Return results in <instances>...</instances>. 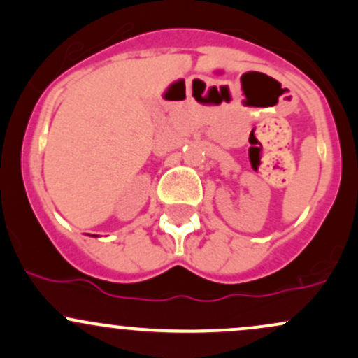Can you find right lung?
I'll return each instance as SVG.
<instances>
[{"mask_svg":"<svg viewBox=\"0 0 358 358\" xmlns=\"http://www.w3.org/2000/svg\"><path fill=\"white\" fill-rule=\"evenodd\" d=\"M93 236H95V234H93Z\"/></svg>","mask_w":358,"mask_h":358,"instance_id":"obj_1","label":"right lung"}]
</instances>
